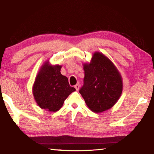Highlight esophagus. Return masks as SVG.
Wrapping results in <instances>:
<instances>
[{
    "label": "esophagus",
    "mask_w": 154,
    "mask_h": 154,
    "mask_svg": "<svg viewBox=\"0 0 154 154\" xmlns=\"http://www.w3.org/2000/svg\"><path fill=\"white\" fill-rule=\"evenodd\" d=\"M74 87H75V89H76V90H78L79 89V87H80V85H79V83H77V84L75 85Z\"/></svg>",
    "instance_id": "1"
}]
</instances>
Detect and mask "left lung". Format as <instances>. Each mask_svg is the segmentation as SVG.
I'll list each match as a JSON object with an SVG mask.
<instances>
[{"label":"left lung","instance_id":"obj_1","mask_svg":"<svg viewBox=\"0 0 154 154\" xmlns=\"http://www.w3.org/2000/svg\"><path fill=\"white\" fill-rule=\"evenodd\" d=\"M83 69V85L79 92L87 106L95 113L111 108L122 92V79L116 66L103 54L96 52Z\"/></svg>","mask_w":154,"mask_h":154}]
</instances>
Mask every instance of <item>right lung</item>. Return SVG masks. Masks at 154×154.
<instances>
[{"mask_svg":"<svg viewBox=\"0 0 154 154\" xmlns=\"http://www.w3.org/2000/svg\"><path fill=\"white\" fill-rule=\"evenodd\" d=\"M60 69L61 66H49L46 62L36 76L32 92L41 109L57 111L69 94L75 91L69 85L68 78L61 74Z\"/></svg>","mask_w":154,"mask_h":154,"instance_id":"1","label":"right lung"}]
</instances>
